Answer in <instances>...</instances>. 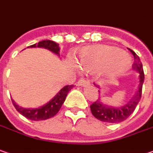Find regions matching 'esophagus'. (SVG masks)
<instances>
[{"label": "esophagus", "instance_id": "34e87169", "mask_svg": "<svg viewBox=\"0 0 153 153\" xmlns=\"http://www.w3.org/2000/svg\"><path fill=\"white\" fill-rule=\"evenodd\" d=\"M78 85H79V86H88V85H90V83L88 80H86L85 79H80L78 81Z\"/></svg>", "mask_w": 153, "mask_h": 153}]
</instances>
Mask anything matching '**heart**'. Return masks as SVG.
Segmentation results:
<instances>
[{
	"instance_id": "heart-1",
	"label": "heart",
	"mask_w": 153,
	"mask_h": 153,
	"mask_svg": "<svg viewBox=\"0 0 153 153\" xmlns=\"http://www.w3.org/2000/svg\"><path fill=\"white\" fill-rule=\"evenodd\" d=\"M78 63L88 72H97L104 68L107 76L114 77L129 69L131 58L116 47L98 44L80 50L78 54Z\"/></svg>"
}]
</instances>
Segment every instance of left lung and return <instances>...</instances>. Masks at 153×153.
<instances>
[{"instance_id":"1","label":"left lung","mask_w":153,"mask_h":153,"mask_svg":"<svg viewBox=\"0 0 153 153\" xmlns=\"http://www.w3.org/2000/svg\"><path fill=\"white\" fill-rule=\"evenodd\" d=\"M129 50L133 54L134 58V62L133 64V69L136 71L140 74V76H139L140 77V82H139L136 92L134 93V96L132 97L129 102H128L124 105H122L120 107H114V106L103 103L99 97L98 100L95 101L90 106V108H91V111L92 115L101 122L109 123H118L123 122L134 111L137 104L140 100L141 94H142V85L144 83V79H145L142 63L140 62V57L135 54V52L132 50ZM95 86L99 89L98 92H100L101 91L100 86L97 85H95Z\"/></svg>"}]
</instances>
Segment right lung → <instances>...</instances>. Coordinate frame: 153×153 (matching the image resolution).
<instances>
[{
    "label": "right lung",
    "instance_id": "1",
    "mask_svg": "<svg viewBox=\"0 0 153 153\" xmlns=\"http://www.w3.org/2000/svg\"><path fill=\"white\" fill-rule=\"evenodd\" d=\"M30 48H44L46 50H50L55 55H56L60 57V47L59 44L52 40H43L39 43H35L33 45L29 46ZM27 47V48H29ZM72 85H66L63 88L60 90V91L57 93L56 96L54 97L50 101L47 103L43 104L42 106L38 108H30V109H26V108H22L19 105H18L13 99V104L15 107L17 111H19L22 116L26 117L27 119L31 120V121H43V120H47L49 118H51L55 116L60 110L62 105L63 104L64 101L66 99V97L68 95V91L73 88Z\"/></svg>",
    "mask_w": 153,
    "mask_h": 153
}]
</instances>
